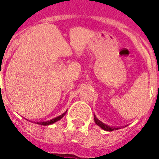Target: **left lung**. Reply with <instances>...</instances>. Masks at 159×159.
Here are the masks:
<instances>
[{
  "label": "left lung",
  "instance_id": "1",
  "mask_svg": "<svg viewBox=\"0 0 159 159\" xmlns=\"http://www.w3.org/2000/svg\"><path fill=\"white\" fill-rule=\"evenodd\" d=\"M94 120H95V123L97 124L98 126H100L101 128L103 129L104 130L113 131V130H116V129H118V127H117V128H116V127H111V126L106 125H105L104 123H102V121H100L99 120H98V119L96 117V116H94Z\"/></svg>",
  "mask_w": 159,
  "mask_h": 159
}]
</instances>
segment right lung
I'll use <instances>...</instances> for the list:
<instances>
[{
    "label": "right lung",
    "mask_w": 159,
    "mask_h": 159,
    "mask_svg": "<svg viewBox=\"0 0 159 159\" xmlns=\"http://www.w3.org/2000/svg\"><path fill=\"white\" fill-rule=\"evenodd\" d=\"M66 113H67V111H66V112H64L63 114H62L61 116H57V117H56V118L53 119V120H51L44 121V122H37V124H39V125H52V124L55 123V122H57V121H58L59 120H61V119H62V117L65 116V114Z\"/></svg>",
    "instance_id": "add662e5"
}]
</instances>
